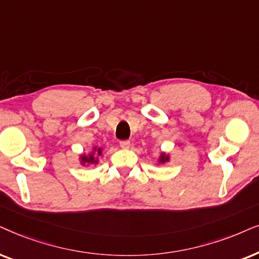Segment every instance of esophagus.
I'll return each instance as SVG.
<instances>
[{"mask_svg": "<svg viewBox=\"0 0 259 259\" xmlns=\"http://www.w3.org/2000/svg\"><path fill=\"white\" fill-rule=\"evenodd\" d=\"M119 146L123 148V149H127V148L130 147V141L127 140H124V141H120L119 142Z\"/></svg>", "mask_w": 259, "mask_h": 259, "instance_id": "obj_1", "label": "esophagus"}]
</instances>
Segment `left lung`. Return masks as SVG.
Instances as JSON below:
<instances>
[{"mask_svg": "<svg viewBox=\"0 0 259 259\" xmlns=\"http://www.w3.org/2000/svg\"><path fill=\"white\" fill-rule=\"evenodd\" d=\"M168 161H169V156H168L167 154L162 153L160 155V158H158V162H160V163H164V162H168Z\"/></svg>", "mask_w": 259, "mask_h": 259, "instance_id": "1", "label": "left lung"}]
</instances>
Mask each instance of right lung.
<instances>
[{
	"label": "right lung",
	"mask_w": 259,
	"mask_h": 259,
	"mask_svg": "<svg viewBox=\"0 0 259 259\" xmlns=\"http://www.w3.org/2000/svg\"><path fill=\"white\" fill-rule=\"evenodd\" d=\"M102 155V148L95 147L94 150L91 151L89 155H81L80 156V163L82 165L85 164H96L98 163V156Z\"/></svg>",
	"instance_id": "right-lung-1"
}]
</instances>
